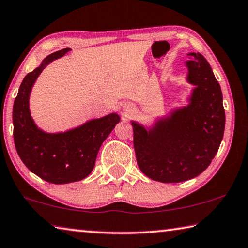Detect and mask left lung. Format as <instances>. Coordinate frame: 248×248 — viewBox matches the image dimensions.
<instances>
[{
  "label": "left lung",
  "instance_id": "left-lung-1",
  "mask_svg": "<svg viewBox=\"0 0 248 248\" xmlns=\"http://www.w3.org/2000/svg\"><path fill=\"white\" fill-rule=\"evenodd\" d=\"M188 104L170 111L146 129L136 121L133 145L146 177L177 183L197 177L210 165L222 141L226 115L222 92L210 65L200 53L187 54Z\"/></svg>",
  "mask_w": 248,
  "mask_h": 248
}]
</instances>
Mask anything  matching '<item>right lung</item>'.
Returning a JSON list of instances; mask_svg holds the SVG:
<instances>
[{
	"instance_id": "obj_1",
	"label": "right lung",
	"mask_w": 248,
	"mask_h": 248,
	"mask_svg": "<svg viewBox=\"0 0 248 248\" xmlns=\"http://www.w3.org/2000/svg\"><path fill=\"white\" fill-rule=\"evenodd\" d=\"M70 48H62L44 58L41 65L22 80L13 107L14 142L22 163L46 182L65 184L80 181L92 172L102 143L120 117L112 112L89 120L66 132L47 133L38 128L31 117L29 96L42 70Z\"/></svg>"
}]
</instances>
